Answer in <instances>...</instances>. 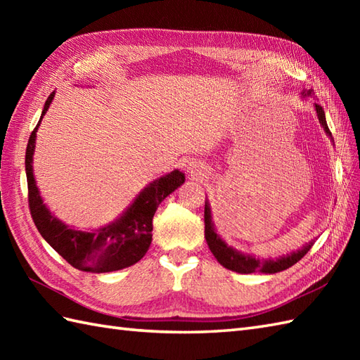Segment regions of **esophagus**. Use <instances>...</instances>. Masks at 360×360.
<instances>
[{
	"label": "esophagus",
	"mask_w": 360,
	"mask_h": 360,
	"mask_svg": "<svg viewBox=\"0 0 360 360\" xmlns=\"http://www.w3.org/2000/svg\"><path fill=\"white\" fill-rule=\"evenodd\" d=\"M187 170H188L190 173H192V176H196V178H201L202 172H201L200 168H198V167H192V165H190V167L187 168Z\"/></svg>",
	"instance_id": "34e87169"
}]
</instances>
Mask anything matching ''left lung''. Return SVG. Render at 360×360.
Returning a JSON list of instances; mask_svg holds the SVG:
<instances>
[{
	"mask_svg": "<svg viewBox=\"0 0 360 360\" xmlns=\"http://www.w3.org/2000/svg\"><path fill=\"white\" fill-rule=\"evenodd\" d=\"M308 94H311V91ZM316 110H317V116H319L320 124H322V127L325 128L326 134L331 136V131H330V128H328L326 119H325L323 108L319 103H316ZM204 224H205V229H204L205 241H207L209 249L218 259V263L221 266L227 267V269L240 272V274H252L257 271L264 272V274H275V272L285 271V269H288V267L294 266L297 262H300V259L308 254V250L312 248V241H311L304 248L298 249L297 252H292V254H289L286 257H280L277 259H255L254 257L243 255V254H240V252H236L232 248H229L227 244L219 238L215 232V229H213L212 219H210V209L207 204H205V207H204Z\"/></svg>",
	"mask_w": 360,
	"mask_h": 360,
	"instance_id": "left-lung-1",
	"label": "left lung"
}]
</instances>
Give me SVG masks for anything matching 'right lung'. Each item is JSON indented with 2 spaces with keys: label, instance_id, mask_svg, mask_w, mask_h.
<instances>
[{
  "label": "right lung",
  "instance_id": "add662e5",
  "mask_svg": "<svg viewBox=\"0 0 360 360\" xmlns=\"http://www.w3.org/2000/svg\"><path fill=\"white\" fill-rule=\"evenodd\" d=\"M53 94L56 93H51L46 101L41 117L34 131L30 133L26 147V178L30 217H32L38 232L51 244V248L57 250L75 269L96 274L124 269V267L137 263L147 254L151 244L153 217H155L158 205L184 182V173L174 170L153 182L136 198V201L124 213V217L103 229L94 232H82L65 226L46 209L41 196L38 193L32 173L35 133L49 108Z\"/></svg>",
  "mask_w": 360,
  "mask_h": 360
}]
</instances>
